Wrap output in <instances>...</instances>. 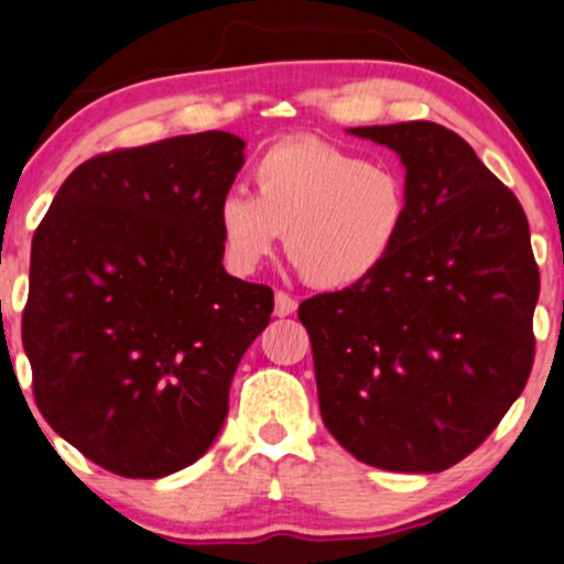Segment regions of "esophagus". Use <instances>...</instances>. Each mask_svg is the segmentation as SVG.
I'll return each instance as SVG.
<instances>
[{"mask_svg": "<svg viewBox=\"0 0 564 564\" xmlns=\"http://www.w3.org/2000/svg\"><path fill=\"white\" fill-rule=\"evenodd\" d=\"M296 312V299L289 296L286 291H275V306H273V315L275 317H289Z\"/></svg>", "mask_w": 564, "mask_h": 564, "instance_id": "34e87169", "label": "esophagus"}]
</instances>
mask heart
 I'll list each match as a JSON object with an SVG mask.
<instances>
[{
  "mask_svg": "<svg viewBox=\"0 0 564 564\" xmlns=\"http://www.w3.org/2000/svg\"><path fill=\"white\" fill-rule=\"evenodd\" d=\"M254 197L229 192L216 208L226 265L252 273L283 249L310 286L338 291L372 278L409 224V187L388 163L323 140L270 145L249 169Z\"/></svg>",
  "mask_w": 564,
  "mask_h": 564,
  "instance_id": "heart-1",
  "label": "heart"
}]
</instances>
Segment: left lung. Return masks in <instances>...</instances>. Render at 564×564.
<instances>
[{
    "label": "left lung",
    "mask_w": 564,
    "mask_h": 564,
    "mask_svg": "<svg viewBox=\"0 0 564 564\" xmlns=\"http://www.w3.org/2000/svg\"><path fill=\"white\" fill-rule=\"evenodd\" d=\"M405 166L409 224L372 278L304 299L323 422L354 458L437 474L529 382L539 265L518 197L434 122L356 127Z\"/></svg>",
    "instance_id": "obj_1"
}]
</instances>
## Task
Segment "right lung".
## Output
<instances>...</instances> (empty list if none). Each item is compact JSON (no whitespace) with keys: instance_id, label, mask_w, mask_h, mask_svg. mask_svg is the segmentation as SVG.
<instances>
[{"instance_id":"add662e5","label":"right lung","mask_w":564,"mask_h":564,"mask_svg":"<svg viewBox=\"0 0 564 564\" xmlns=\"http://www.w3.org/2000/svg\"><path fill=\"white\" fill-rule=\"evenodd\" d=\"M229 132L98 153L33 234L23 346L48 426L127 479L213 445L273 289L224 270L216 208L245 163Z\"/></svg>"}]
</instances>
